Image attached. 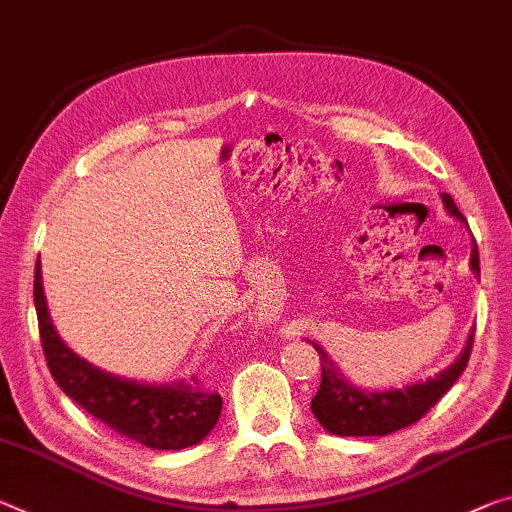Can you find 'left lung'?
<instances>
[{"instance_id": "left-lung-1", "label": "left lung", "mask_w": 512, "mask_h": 512, "mask_svg": "<svg viewBox=\"0 0 512 512\" xmlns=\"http://www.w3.org/2000/svg\"><path fill=\"white\" fill-rule=\"evenodd\" d=\"M442 201L448 215L467 226V219L462 217V212L455 206L451 196L442 194ZM469 267L481 279V261H478V247L474 238H471ZM474 332L476 327L469 332L465 348H462L458 359L444 368L442 373L428 377L426 382H414L403 389L389 391H364L355 387V384L345 380L327 352L316 341H311L313 348L318 350L322 368L320 389L311 400L313 416H316L322 428L338 437L391 435V432L400 428L412 426L453 387L455 380L467 368L471 345H474Z\"/></svg>"}]
</instances>
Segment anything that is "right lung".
<instances>
[{
    "mask_svg": "<svg viewBox=\"0 0 512 512\" xmlns=\"http://www.w3.org/2000/svg\"><path fill=\"white\" fill-rule=\"evenodd\" d=\"M34 304L47 368L70 400L119 435L157 451H180L208 437L222 414V396L192 382L144 384L100 371L61 341L47 311L41 261L34 272Z\"/></svg>",
    "mask_w": 512,
    "mask_h": 512,
    "instance_id": "right-lung-1",
    "label": "right lung"
}]
</instances>
